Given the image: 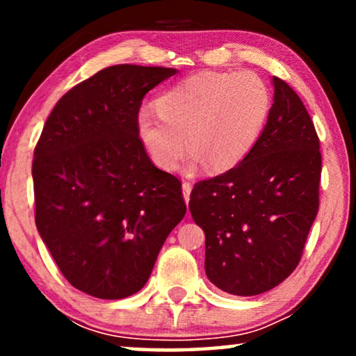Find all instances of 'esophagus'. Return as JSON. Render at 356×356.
<instances>
[{
	"instance_id": "1",
	"label": "esophagus",
	"mask_w": 356,
	"mask_h": 356,
	"mask_svg": "<svg viewBox=\"0 0 356 356\" xmlns=\"http://www.w3.org/2000/svg\"><path fill=\"white\" fill-rule=\"evenodd\" d=\"M181 189H183V197H184V201H186V204H188V202H189V196H191L193 184L188 183V181H184V183L181 184Z\"/></svg>"
}]
</instances>
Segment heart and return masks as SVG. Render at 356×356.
<instances>
[{
  "instance_id": "heart-1",
  "label": "heart",
  "mask_w": 356,
  "mask_h": 356,
  "mask_svg": "<svg viewBox=\"0 0 356 356\" xmlns=\"http://www.w3.org/2000/svg\"><path fill=\"white\" fill-rule=\"evenodd\" d=\"M270 108L269 86L254 72L206 71L165 90L157 111L140 110L138 134L159 168H177L188 144L189 168L227 172L254 149Z\"/></svg>"
}]
</instances>
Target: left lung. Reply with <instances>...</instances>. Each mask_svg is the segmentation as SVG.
Instances as JSON below:
<instances>
[{"mask_svg": "<svg viewBox=\"0 0 356 356\" xmlns=\"http://www.w3.org/2000/svg\"><path fill=\"white\" fill-rule=\"evenodd\" d=\"M274 104L259 140L235 168L194 184L189 211L206 235V275L230 295L282 284L319 209L321 152L303 102L272 77Z\"/></svg>", "mask_w": 356, "mask_h": 356, "instance_id": "8db88e82", "label": "left lung"}]
</instances>
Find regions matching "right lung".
Wrapping results in <instances>:
<instances>
[{
  "label": "right lung",
  "instance_id": "right-lung-1",
  "mask_svg": "<svg viewBox=\"0 0 356 356\" xmlns=\"http://www.w3.org/2000/svg\"><path fill=\"white\" fill-rule=\"evenodd\" d=\"M177 72L105 67L58 100L37 143V230L66 280L95 298L138 293L186 213L179 179L138 134L144 95Z\"/></svg>",
  "mask_w": 356,
  "mask_h": 356
}]
</instances>
